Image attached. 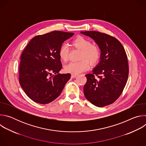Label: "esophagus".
I'll return each mask as SVG.
<instances>
[{
	"label": "esophagus",
	"mask_w": 146,
	"mask_h": 146,
	"mask_svg": "<svg viewBox=\"0 0 146 146\" xmlns=\"http://www.w3.org/2000/svg\"><path fill=\"white\" fill-rule=\"evenodd\" d=\"M76 76H77V74H72L71 75V77L72 78H75Z\"/></svg>",
	"instance_id": "obj_1"
}]
</instances>
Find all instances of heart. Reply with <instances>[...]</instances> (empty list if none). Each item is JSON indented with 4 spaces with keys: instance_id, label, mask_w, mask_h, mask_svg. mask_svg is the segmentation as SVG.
I'll return each instance as SVG.
<instances>
[{
    "instance_id": "b5f03b06",
    "label": "heart",
    "mask_w": 146,
    "mask_h": 146,
    "mask_svg": "<svg viewBox=\"0 0 146 146\" xmlns=\"http://www.w3.org/2000/svg\"><path fill=\"white\" fill-rule=\"evenodd\" d=\"M71 45L73 47L81 50V60L66 65L64 68L66 72L77 74L88 70L90 64L91 66H95L99 63L101 57L100 49L98 46L91 44V41L87 38L78 36L72 40ZM58 55L61 60L66 62L69 57L68 47L65 45H62L59 49Z\"/></svg>"
}]
</instances>
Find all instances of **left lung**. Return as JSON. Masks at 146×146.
<instances>
[{"mask_svg":"<svg viewBox=\"0 0 146 146\" xmlns=\"http://www.w3.org/2000/svg\"><path fill=\"white\" fill-rule=\"evenodd\" d=\"M95 40L101 51L100 61L86 75V98L92 105L102 108L114 103L121 95L128 78V57L120 41L114 37L97 31L81 32Z\"/></svg>","mask_w":146,"mask_h":146,"instance_id":"1","label":"left lung"}]
</instances>
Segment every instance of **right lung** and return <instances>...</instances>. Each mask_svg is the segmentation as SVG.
<instances>
[{
  "instance_id": "obj_1",
  "label": "right lung",
  "mask_w": 146,
  "mask_h": 146,
  "mask_svg": "<svg viewBox=\"0 0 146 146\" xmlns=\"http://www.w3.org/2000/svg\"><path fill=\"white\" fill-rule=\"evenodd\" d=\"M73 35L55 31L37 35L23 51L20 58L19 82L27 95L35 102L47 104L52 102L70 78V73H59L62 66L58 51L64 41Z\"/></svg>"
}]
</instances>
